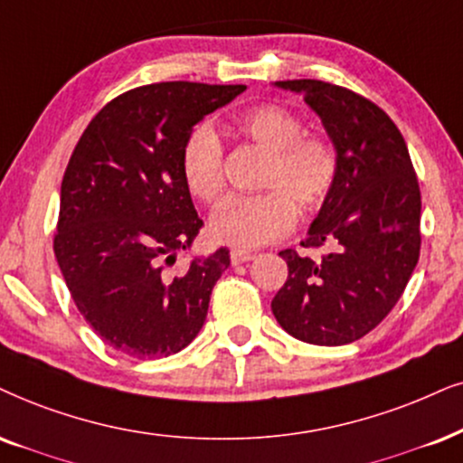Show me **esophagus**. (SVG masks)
Segmentation results:
<instances>
[{
    "label": "esophagus",
    "mask_w": 463,
    "mask_h": 463,
    "mask_svg": "<svg viewBox=\"0 0 463 463\" xmlns=\"http://www.w3.org/2000/svg\"><path fill=\"white\" fill-rule=\"evenodd\" d=\"M254 259V254H250V251H241V250H232L231 251V262L232 265H243V262H250Z\"/></svg>",
    "instance_id": "obj_1"
}]
</instances>
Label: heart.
Masks as SVG:
<instances>
[{
  "instance_id": "heart-1",
  "label": "heart",
  "mask_w": 463,
  "mask_h": 463,
  "mask_svg": "<svg viewBox=\"0 0 463 463\" xmlns=\"http://www.w3.org/2000/svg\"><path fill=\"white\" fill-rule=\"evenodd\" d=\"M237 134L269 151L262 194L231 196L209 220L213 241L235 250H256L288 235L295 204L303 213L326 201L337 179V151L326 137L307 134L299 115L279 104H259L232 121ZM185 190L198 203L218 201L224 192V149L218 132L198 124L179 151Z\"/></svg>"
}]
</instances>
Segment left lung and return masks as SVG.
I'll list each match as a JSON object with an SVG mask.
<instances>
[{
  "label": "left lung",
  "mask_w": 463,
  "mask_h": 463,
  "mask_svg": "<svg viewBox=\"0 0 463 463\" xmlns=\"http://www.w3.org/2000/svg\"><path fill=\"white\" fill-rule=\"evenodd\" d=\"M301 93L337 151V179L301 245L282 250L288 279L271 309L284 331L342 346L387 318L419 262L420 190L402 132L372 100L314 79L278 80Z\"/></svg>",
  "instance_id": "obj_1"
}]
</instances>
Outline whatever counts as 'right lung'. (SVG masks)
Here are the masks:
<instances>
[{"label": "right lung", "mask_w": 463, "mask_h": 463, "mask_svg": "<svg viewBox=\"0 0 463 463\" xmlns=\"http://www.w3.org/2000/svg\"><path fill=\"white\" fill-rule=\"evenodd\" d=\"M245 85L154 83L110 100L85 128L61 181L52 250L72 299L117 353L160 359L198 335L231 265L226 248L166 271L201 231L179 151L204 115Z\"/></svg>", "instance_id": "obj_1"}]
</instances>
